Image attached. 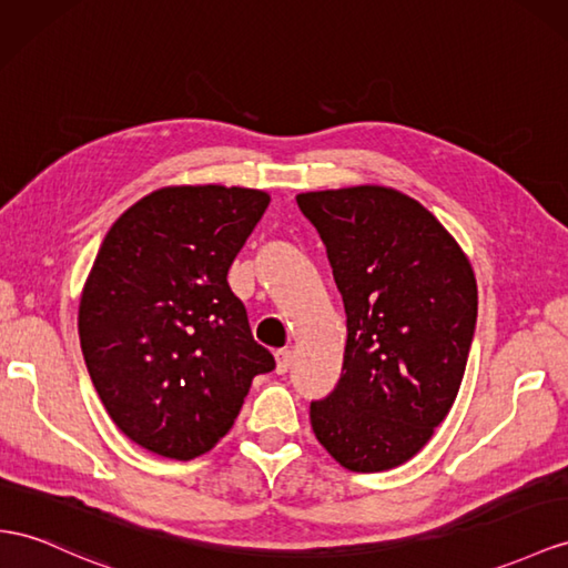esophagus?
Here are the masks:
<instances>
[{"label":"esophagus","instance_id":"esophagus-1","mask_svg":"<svg viewBox=\"0 0 568 568\" xmlns=\"http://www.w3.org/2000/svg\"><path fill=\"white\" fill-rule=\"evenodd\" d=\"M290 367H293V353H290V351H275V372L285 374Z\"/></svg>","mask_w":568,"mask_h":568}]
</instances>
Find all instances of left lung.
I'll return each instance as SVG.
<instances>
[{
  "label": "left lung",
  "mask_w": 568,
  "mask_h": 568,
  "mask_svg": "<svg viewBox=\"0 0 568 568\" xmlns=\"http://www.w3.org/2000/svg\"><path fill=\"white\" fill-rule=\"evenodd\" d=\"M297 206L326 244L347 316L341 382L312 403V429L347 470L398 468L458 396L477 318L470 258L398 189L304 192Z\"/></svg>",
  "instance_id": "obj_1"
}]
</instances>
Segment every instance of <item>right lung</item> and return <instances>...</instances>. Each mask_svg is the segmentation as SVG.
<instances>
[{
  "mask_svg": "<svg viewBox=\"0 0 568 568\" xmlns=\"http://www.w3.org/2000/svg\"><path fill=\"white\" fill-rule=\"evenodd\" d=\"M268 201L246 186H163L100 244L79 304L83 359L112 423L155 456L206 454L275 367L227 285Z\"/></svg>",
  "mask_w": 568,
  "mask_h": 568,
  "instance_id": "1",
  "label": "right lung"
}]
</instances>
